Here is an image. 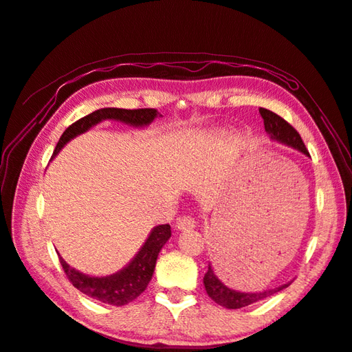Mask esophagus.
<instances>
[{"label":"esophagus","instance_id":"esophagus-1","mask_svg":"<svg viewBox=\"0 0 352 352\" xmlns=\"http://www.w3.org/2000/svg\"><path fill=\"white\" fill-rule=\"evenodd\" d=\"M195 227H196L195 219L190 217V216H182L176 221V228L179 231H191Z\"/></svg>","mask_w":352,"mask_h":352}]
</instances>
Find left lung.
Instances as JSON below:
<instances>
[{
	"mask_svg": "<svg viewBox=\"0 0 352 352\" xmlns=\"http://www.w3.org/2000/svg\"><path fill=\"white\" fill-rule=\"evenodd\" d=\"M258 113H261L263 119L265 131H267L273 141L287 144L289 147L302 151L303 155L309 156L300 135L297 133V130L293 127V125H289L283 118L273 113L271 110L258 109ZM204 285H205V289H207V294L216 303L222 305V307L228 309H239V308L248 307L251 303L267 299V297L273 296L276 293H279V291H282L283 288H287L289 283H285L282 287H277V288L262 289L258 291V293H241V291L230 289L228 287H225V285L219 280V277L214 274L213 268H211V265L208 263V271L204 276Z\"/></svg>",
	"mask_w": 352,
	"mask_h": 352,
	"instance_id": "8db88e82",
	"label": "left lung"
}]
</instances>
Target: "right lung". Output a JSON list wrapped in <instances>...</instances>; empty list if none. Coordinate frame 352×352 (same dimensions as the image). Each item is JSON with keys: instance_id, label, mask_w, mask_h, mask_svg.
Masks as SVG:
<instances>
[{"instance_id": "right-lung-1", "label": "right lung", "mask_w": 352, "mask_h": 352, "mask_svg": "<svg viewBox=\"0 0 352 352\" xmlns=\"http://www.w3.org/2000/svg\"><path fill=\"white\" fill-rule=\"evenodd\" d=\"M156 116L157 110L155 109H99L94 111V113L78 119L76 122H73L70 127H67L63 136L59 138L56 148L53 151V156L58 155L59 150H61L70 139L84 133V131H87L89 129L94 127V125L104 121V119H115V121H121L124 124L133 125V127H144V125L153 122V119ZM170 236L171 228L168 223L157 225V227L151 230V233L142 245V248L138 251V254L133 258H131V262L127 267L111 276L91 277L79 273L75 268H72L63 257H59V262L63 265V270L65 276H67V279L72 282L73 287L81 291V293L89 297H94V299L102 303L122 307V305L133 302L136 297L144 293L145 288H147L148 282L151 280V276L155 273L159 251H161L164 245L167 243Z\"/></svg>"}]
</instances>
